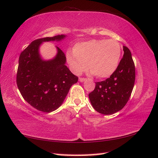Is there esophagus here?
Returning a JSON list of instances; mask_svg holds the SVG:
<instances>
[{
    "label": "esophagus",
    "mask_w": 158,
    "mask_h": 158,
    "mask_svg": "<svg viewBox=\"0 0 158 158\" xmlns=\"http://www.w3.org/2000/svg\"><path fill=\"white\" fill-rule=\"evenodd\" d=\"M85 80H86L85 78H79V81L80 82H83V81H85Z\"/></svg>",
    "instance_id": "obj_1"
}]
</instances>
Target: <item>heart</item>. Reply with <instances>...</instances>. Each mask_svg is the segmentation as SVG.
I'll return each mask as SVG.
<instances>
[{"label": "heart", "instance_id": "1", "mask_svg": "<svg viewBox=\"0 0 158 158\" xmlns=\"http://www.w3.org/2000/svg\"><path fill=\"white\" fill-rule=\"evenodd\" d=\"M121 56V47L114 40H91L77 43L73 52L69 50L66 58L72 71L80 75L88 68L91 74L99 78L112 75L118 67Z\"/></svg>", "mask_w": 158, "mask_h": 158}]
</instances>
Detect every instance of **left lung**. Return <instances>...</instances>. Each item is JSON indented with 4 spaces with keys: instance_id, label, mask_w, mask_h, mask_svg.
I'll list each match as a JSON object with an SVG mask.
<instances>
[{
    "instance_id": "1",
    "label": "left lung",
    "mask_w": 158,
    "mask_h": 158,
    "mask_svg": "<svg viewBox=\"0 0 158 158\" xmlns=\"http://www.w3.org/2000/svg\"><path fill=\"white\" fill-rule=\"evenodd\" d=\"M124 54L110 78L96 82L94 90L89 94L94 108L105 115L122 110L129 100L135 80V64L130 50L123 46Z\"/></svg>"
}]
</instances>
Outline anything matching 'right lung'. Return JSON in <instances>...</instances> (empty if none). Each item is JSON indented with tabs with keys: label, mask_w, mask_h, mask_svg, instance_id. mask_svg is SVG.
Instances as JSON below:
<instances>
[{
	"label": "right lung",
	"mask_w": 158,
	"mask_h": 158,
	"mask_svg": "<svg viewBox=\"0 0 158 158\" xmlns=\"http://www.w3.org/2000/svg\"><path fill=\"white\" fill-rule=\"evenodd\" d=\"M67 35H58L34 40L20 54L17 84L21 96L32 107L44 112L56 110L69 91L78 81L66 66L64 52L56 46V56L44 60L40 53L43 42H60Z\"/></svg>",
	"instance_id": "add662e5"
}]
</instances>
